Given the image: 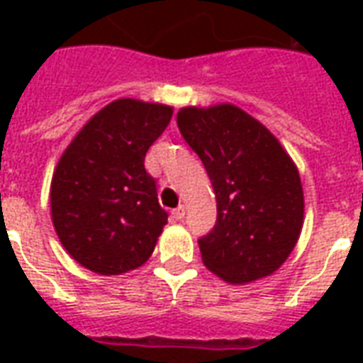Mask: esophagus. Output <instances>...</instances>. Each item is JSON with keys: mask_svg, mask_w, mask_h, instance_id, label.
Returning a JSON list of instances; mask_svg holds the SVG:
<instances>
[{"mask_svg": "<svg viewBox=\"0 0 363 363\" xmlns=\"http://www.w3.org/2000/svg\"><path fill=\"white\" fill-rule=\"evenodd\" d=\"M173 218H174V220H179V221L184 218V206H177V208H174Z\"/></svg>", "mask_w": 363, "mask_h": 363, "instance_id": "obj_1", "label": "esophagus"}]
</instances>
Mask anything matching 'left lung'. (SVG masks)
Returning a JSON list of instances; mask_svg holds the SVG:
<instances>
[{
	"mask_svg": "<svg viewBox=\"0 0 363 363\" xmlns=\"http://www.w3.org/2000/svg\"><path fill=\"white\" fill-rule=\"evenodd\" d=\"M177 126L218 202L216 225L198 239L206 267L231 284L278 270L303 225L299 173L280 142L233 104L181 108Z\"/></svg>",
	"mask_w": 363,
	"mask_h": 363,
	"instance_id": "left-lung-1",
	"label": "left lung"
}]
</instances>
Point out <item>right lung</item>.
I'll use <instances>...</instances> for the list:
<instances>
[{
  "mask_svg": "<svg viewBox=\"0 0 363 363\" xmlns=\"http://www.w3.org/2000/svg\"><path fill=\"white\" fill-rule=\"evenodd\" d=\"M165 104L118 99L75 135L52 177V221L72 259L112 276L142 267L169 213L145 153L169 124Z\"/></svg>",
  "mask_w": 363,
  "mask_h": 363,
  "instance_id": "add662e5",
  "label": "right lung"
}]
</instances>
